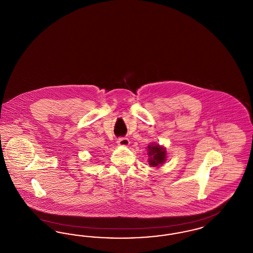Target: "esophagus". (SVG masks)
<instances>
[{
    "mask_svg": "<svg viewBox=\"0 0 253 253\" xmlns=\"http://www.w3.org/2000/svg\"><path fill=\"white\" fill-rule=\"evenodd\" d=\"M117 142H118V144L121 145V146H128L130 144V140L127 137H120Z\"/></svg>",
    "mask_w": 253,
    "mask_h": 253,
    "instance_id": "esophagus-1",
    "label": "esophagus"
}]
</instances>
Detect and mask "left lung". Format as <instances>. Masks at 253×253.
<instances>
[{
  "mask_svg": "<svg viewBox=\"0 0 253 253\" xmlns=\"http://www.w3.org/2000/svg\"><path fill=\"white\" fill-rule=\"evenodd\" d=\"M149 164L152 167H157L159 164H163L166 160V150L159 145H149Z\"/></svg>",
  "mask_w": 253,
  "mask_h": 253,
  "instance_id": "1",
  "label": "left lung"
}]
</instances>
